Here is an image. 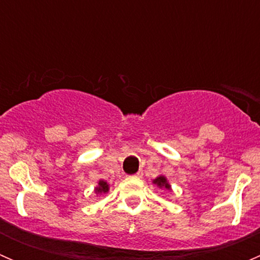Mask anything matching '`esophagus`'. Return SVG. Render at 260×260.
<instances>
[{
	"label": "esophagus",
	"mask_w": 260,
	"mask_h": 260,
	"mask_svg": "<svg viewBox=\"0 0 260 260\" xmlns=\"http://www.w3.org/2000/svg\"><path fill=\"white\" fill-rule=\"evenodd\" d=\"M143 176V172L142 171H138L137 174L135 175V177H142Z\"/></svg>",
	"instance_id": "34e87169"
}]
</instances>
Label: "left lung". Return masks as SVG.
Here are the masks:
<instances>
[{
    "label": "left lung",
    "mask_w": 260,
    "mask_h": 260,
    "mask_svg": "<svg viewBox=\"0 0 260 260\" xmlns=\"http://www.w3.org/2000/svg\"><path fill=\"white\" fill-rule=\"evenodd\" d=\"M153 183H156L158 187H165V188H167V190H170V185H169V182H167L166 177H164V176L157 177V179L153 180Z\"/></svg>",
    "instance_id": "1"
}]
</instances>
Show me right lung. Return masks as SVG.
Here are the masks:
<instances>
[{
  "instance_id": "1",
  "label": "right lung",
  "mask_w": 260,
  "mask_h": 260,
  "mask_svg": "<svg viewBox=\"0 0 260 260\" xmlns=\"http://www.w3.org/2000/svg\"><path fill=\"white\" fill-rule=\"evenodd\" d=\"M108 190H109V185L106 182V181H103V180L99 181L98 187H95V192L96 193H106V192H108Z\"/></svg>"
}]
</instances>
